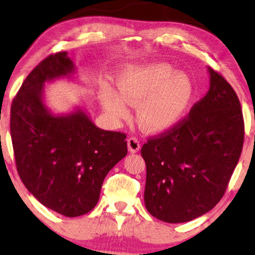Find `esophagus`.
Segmentation results:
<instances>
[{
  "mask_svg": "<svg viewBox=\"0 0 255 255\" xmlns=\"http://www.w3.org/2000/svg\"><path fill=\"white\" fill-rule=\"evenodd\" d=\"M127 144H128L129 152H131V153L137 152L138 150H139V146H141V145H139L138 139L135 138V137L128 138V139H127Z\"/></svg>",
  "mask_w": 255,
  "mask_h": 255,
  "instance_id": "obj_1",
  "label": "esophagus"
}]
</instances>
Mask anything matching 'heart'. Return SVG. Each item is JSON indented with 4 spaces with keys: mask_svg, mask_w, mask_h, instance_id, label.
Instances as JSON below:
<instances>
[{
    "mask_svg": "<svg viewBox=\"0 0 255 255\" xmlns=\"http://www.w3.org/2000/svg\"><path fill=\"white\" fill-rule=\"evenodd\" d=\"M119 93L105 88L102 103L114 119H126V102L138 106L137 119L145 131L159 132L175 126L187 111L194 95L193 83L186 74L175 73L170 64L156 63L129 67L118 80Z\"/></svg>",
    "mask_w": 255,
    "mask_h": 255,
    "instance_id": "1",
    "label": "heart"
}]
</instances>
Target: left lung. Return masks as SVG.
Here are the masks:
<instances>
[{"label":"left lung","mask_w":255,"mask_h":255,"mask_svg":"<svg viewBox=\"0 0 255 255\" xmlns=\"http://www.w3.org/2000/svg\"><path fill=\"white\" fill-rule=\"evenodd\" d=\"M210 88L188 117L141 149L146 165L144 202L153 217L184 223L202 216L223 198L244 143L238 96L208 68Z\"/></svg>","instance_id":"8db88e82"}]
</instances>
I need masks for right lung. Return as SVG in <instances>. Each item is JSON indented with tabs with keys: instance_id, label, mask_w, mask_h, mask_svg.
Returning a JSON list of instances; mask_svg holds the SVG:
<instances>
[{
	"instance_id": "right-lung-1",
	"label": "right lung",
	"mask_w": 255,
	"mask_h": 255,
	"mask_svg": "<svg viewBox=\"0 0 255 255\" xmlns=\"http://www.w3.org/2000/svg\"><path fill=\"white\" fill-rule=\"evenodd\" d=\"M74 71L67 52L46 57L25 78L10 116L21 181L39 202L67 217L96 207L106 174L127 155L123 132L98 128L81 109L55 116L46 107V82Z\"/></svg>"
}]
</instances>
